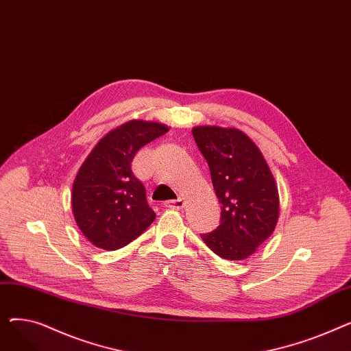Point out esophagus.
<instances>
[{
    "instance_id": "obj_1",
    "label": "esophagus",
    "mask_w": 351,
    "mask_h": 351,
    "mask_svg": "<svg viewBox=\"0 0 351 351\" xmlns=\"http://www.w3.org/2000/svg\"><path fill=\"white\" fill-rule=\"evenodd\" d=\"M163 206L168 208V209H183V208H185V200H183V199L168 200V202H165Z\"/></svg>"
}]
</instances>
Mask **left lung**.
I'll return each mask as SVG.
<instances>
[{
	"mask_svg": "<svg viewBox=\"0 0 351 351\" xmlns=\"http://www.w3.org/2000/svg\"><path fill=\"white\" fill-rule=\"evenodd\" d=\"M195 142L205 156L222 205L220 225L200 234L213 253L243 261L273 233L279 219V192L259 147L236 128L196 126Z\"/></svg>",
	"mask_w": 351,
	"mask_h": 351,
	"instance_id": "obj_1",
	"label": "left lung"
}]
</instances>
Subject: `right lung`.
I'll return each mask as SVG.
<instances>
[{"instance_id": "obj_1", "label": "right lung", "mask_w": 351, "mask_h": 351, "mask_svg": "<svg viewBox=\"0 0 351 351\" xmlns=\"http://www.w3.org/2000/svg\"><path fill=\"white\" fill-rule=\"evenodd\" d=\"M168 131L163 123L134 119L110 131L90 151L73 180L71 202L75 222L92 245L121 249L154 222L156 215L131 163L142 146Z\"/></svg>"}]
</instances>
